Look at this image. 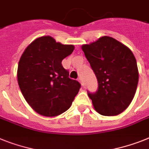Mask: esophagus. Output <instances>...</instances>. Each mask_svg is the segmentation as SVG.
I'll use <instances>...</instances> for the list:
<instances>
[{
	"mask_svg": "<svg viewBox=\"0 0 149 149\" xmlns=\"http://www.w3.org/2000/svg\"><path fill=\"white\" fill-rule=\"evenodd\" d=\"M78 80H79V82H80L82 86H84V82H83V79H82L81 78V77H79V78Z\"/></svg>",
	"mask_w": 149,
	"mask_h": 149,
	"instance_id": "1",
	"label": "esophagus"
}]
</instances>
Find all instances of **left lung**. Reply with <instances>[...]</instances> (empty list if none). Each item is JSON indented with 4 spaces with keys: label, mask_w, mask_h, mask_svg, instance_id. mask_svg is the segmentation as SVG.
I'll return each instance as SVG.
<instances>
[{
    "label": "left lung",
    "mask_w": 149,
    "mask_h": 149,
    "mask_svg": "<svg viewBox=\"0 0 149 149\" xmlns=\"http://www.w3.org/2000/svg\"><path fill=\"white\" fill-rule=\"evenodd\" d=\"M95 72L98 88L88 91L96 111L115 116L128 107L134 98L139 82L136 60L127 46L109 36L82 46Z\"/></svg>",
    "instance_id": "left-lung-1"
}]
</instances>
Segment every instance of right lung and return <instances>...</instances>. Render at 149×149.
Instances as JSON below:
<instances>
[{"label": "right lung", "instance_id": "right-lung-1", "mask_svg": "<svg viewBox=\"0 0 149 149\" xmlns=\"http://www.w3.org/2000/svg\"><path fill=\"white\" fill-rule=\"evenodd\" d=\"M74 50L51 36L37 38L26 47L19 61L17 79L26 101L39 114L54 117L70 107L81 84L69 78L62 61Z\"/></svg>", "mask_w": 149, "mask_h": 149}]
</instances>
